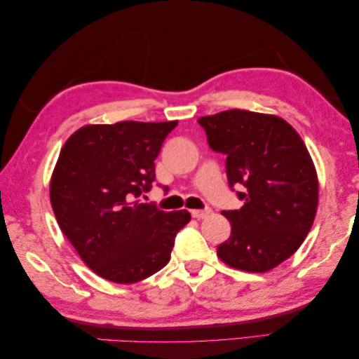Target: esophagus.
<instances>
[{"label":"esophagus","mask_w":359,"mask_h":359,"mask_svg":"<svg viewBox=\"0 0 359 359\" xmlns=\"http://www.w3.org/2000/svg\"><path fill=\"white\" fill-rule=\"evenodd\" d=\"M210 213H212V210H210V208H205V210H192V212H191V215H192V217H194V218H197V219L207 218V217H208V215H210Z\"/></svg>","instance_id":"34e87169"}]
</instances>
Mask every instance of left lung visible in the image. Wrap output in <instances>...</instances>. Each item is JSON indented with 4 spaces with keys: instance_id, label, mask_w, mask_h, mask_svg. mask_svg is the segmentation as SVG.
Wrapping results in <instances>:
<instances>
[{
    "instance_id": "8db88e82",
    "label": "left lung",
    "mask_w": 359,
    "mask_h": 359,
    "mask_svg": "<svg viewBox=\"0 0 359 359\" xmlns=\"http://www.w3.org/2000/svg\"><path fill=\"white\" fill-rule=\"evenodd\" d=\"M215 152L226 156L231 187L244 201L222 212L231 236L218 257L231 268L269 271L299 250L318 208V175L300 135L284 118L250 110H224L197 120Z\"/></svg>"
}]
</instances>
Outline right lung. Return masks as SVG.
Instances as JSON below:
<instances>
[{
  "mask_svg": "<svg viewBox=\"0 0 359 359\" xmlns=\"http://www.w3.org/2000/svg\"><path fill=\"white\" fill-rule=\"evenodd\" d=\"M173 122L86 125L60 149L49 197L57 224L101 278L133 284L170 262L187 210L136 201L156 181V161Z\"/></svg>",
  "mask_w": 359,
  "mask_h": 359,
  "instance_id": "right-lung-1",
  "label": "right lung"
}]
</instances>
